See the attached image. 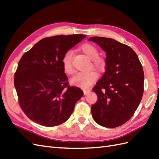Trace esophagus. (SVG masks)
Segmentation results:
<instances>
[{
	"mask_svg": "<svg viewBox=\"0 0 159 159\" xmlns=\"http://www.w3.org/2000/svg\"><path fill=\"white\" fill-rule=\"evenodd\" d=\"M91 92L90 89H83V93H84V95H87V93H89Z\"/></svg>",
	"mask_w": 159,
	"mask_h": 159,
	"instance_id": "34e87169",
	"label": "esophagus"
}]
</instances>
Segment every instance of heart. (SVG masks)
I'll list each match as a JSON object with an SVG mask.
<instances>
[{"label":"heart","mask_w":159,"mask_h":159,"mask_svg":"<svg viewBox=\"0 0 159 159\" xmlns=\"http://www.w3.org/2000/svg\"><path fill=\"white\" fill-rule=\"evenodd\" d=\"M80 50L84 54L92 59V66L97 70L101 71L104 68L105 61L99 57L98 50L95 46L91 43H84L80 46ZM73 52L69 50L66 52L62 58V65L64 72L67 75H71L74 73L73 67ZM97 79V74L93 70H90L85 72H79L74 75L70 80V83L74 85L87 88L95 81Z\"/></svg>","instance_id":"heart-1"}]
</instances>
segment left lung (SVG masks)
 Returning a JSON list of instances; mask_svg holds the SVG:
<instances>
[{"label":"left lung","mask_w":159,"mask_h":159,"mask_svg":"<svg viewBox=\"0 0 159 159\" xmlns=\"http://www.w3.org/2000/svg\"><path fill=\"white\" fill-rule=\"evenodd\" d=\"M107 52L106 71L93 91L98 96L92 106L96 123L107 128L125 124L133 116L142 98L144 73L135 52L113 39L92 37Z\"/></svg>","instance_id":"8db88e82"}]
</instances>
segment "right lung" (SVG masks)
I'll list each match as a JSON object with an SVG mask.
<instances>
[{
    "mask_svg": "<svg viewBox=\"0 0 159 159\" xmlns=\"http://www.w3.org/2000/svg\"><path fill=\"white\" fill-rule=\"evenodd\" d=\"M85 37L76 34L43 38L20 59L14 86L20 107L33 121L55 126L65 122L72 113L83 92L69 85L62 58Z\"/></svg>",
    "mask_w": 159,
    "mask_h": 159,
    "instance_id": "obj_1",
    "label": "right lung"
}]
</instances>
